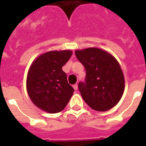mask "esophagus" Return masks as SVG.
<instances>
[{"label":"esophagus","instance_id":"1","mask_svg":"<svg viewBox=\"0 0 146 146\" xmlns=\"http://www.w3.org/2000/svg\"><path fill=\"white\" fill-rule=\"evenodd\" d=\"M73 88L75 89V90H77V89H78V84H74V85H73Z\"/></svg>","mask_w":146,"mask_h":146}]
</instances>
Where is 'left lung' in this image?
<instances>
[{
    "mask_svg": "<svg viewBox=\"0 0 146 146\" xmlns=\"http://www.w3.org/2000/svg\"><path fill=\"white\" fill-rule=\"evenodd\" d=\"M75 54L86 70L85 83H79L83 99L99 112L114 107L124 91V76L119 62L108 51L98 48L76 50Z\"/></svg>",
    "mask_w": 146,
    "mask_h": 146,
    "instance_id": "left-lung-1",
    "label": "left lung"
}]
</instances>
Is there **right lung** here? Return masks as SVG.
<instances>
[{"label":"right lung","mask_w":146,"mask_h":146,"mask_svg":"<svg viewBox=\"0 0 146 146\" xmlns=\"http://www.w3.org/2000/svg\"><path fill=\"white\" fill-rule=\"evenodd\" d=\"M71 50L50 51L31 64L27 77V90L36 106L48 113H57L66 106L74 92L62 70L69 61Z\"/></svg>","instance_id":"obj_1"}]
</instances>
